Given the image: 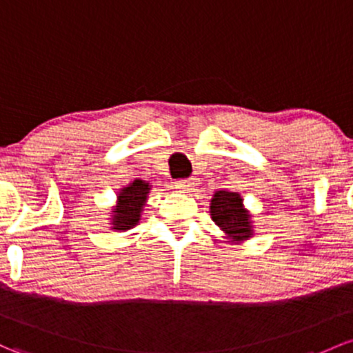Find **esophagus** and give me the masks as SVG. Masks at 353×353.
I'll return each mask as SVG.
<instances>
[{
  "mask_svg": "<svg viewBox=\"0 0 353 353\" xmlns=\"http://www.w3.org/2000/svg\"><path fill=\"white\" fill-rule=\"evenodd\" d=\"M198 186V181L194 177H189V179H179L176 183V188L183 192H192Z\"/></svg>",
  "mask_w": 353,
  "mask_h": 353,
  "instance_id": "obj_1",
  "label": "esophagus"
}]
</instances>
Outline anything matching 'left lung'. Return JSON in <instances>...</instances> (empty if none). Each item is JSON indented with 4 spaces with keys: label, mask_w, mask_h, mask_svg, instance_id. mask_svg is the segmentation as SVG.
I'll use <instances>...</instances> for the list:
<instances>
[{
    "label": "left lung",
    "mask_w": 353,
    "mask_h": 353,
    "mask_svg": "<svg viewBox=\"0 0 353 353\" xmlns=\"http://www.w3.org/2000/svg\"><path fill=\"white\" fill-rule=\"evenodd\" d=\"M211 216L214 223L233 239L245 240L252 235L248 214L236 192H214L211 199Z\"/></svg>",
    "instance_id": "obj_1"
}]
</instances>
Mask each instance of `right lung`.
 I'll use <instances>...</instances> for the list:
<instances>
[{
    "instance_id": "right-lung-1",
    "label": "right lung",
    "mask_w": 353,
    "mask_h": 353,
    "mask_svg": "<svg viewBox=\"0 0 353 353\" xmlns=\"http://www.w3.org/2000/svg\"><path fill=\"white\" fill-rule=\"evenodd\" d=\"M148 184L143 181H133L128 188L118 196V206L114 208L113 216V228L114 230H130L135 226L140 220V211L145 205Z\"/></svg>"
}]
</instances>
